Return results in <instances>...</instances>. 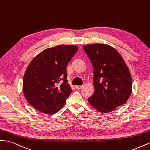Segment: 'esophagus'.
I'll return each mask as SVG.
<instances>
[{
    "label": "esophagus",
    "mask_w": 150,
    "mask_h": 150,
    "mask_svg": "<svg viewBox=\"0 0 150 150\" xmlns=\"http://www.w3.org/2000/svg\"><path fill=\"white\" fill-rule=\"evenodd\" d=\"M83 86H75L76 90H81V89L83 88Z\"/></svg>",
    "instance_id": "1"
}]
</instances>
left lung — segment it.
Returning a JSON list of instances; mask_svg holds the SVG:
<instances>
[{"instance_id": "obj_1", "label": "left lung", "mask_w": 150, "mask_h": 150, "mask_svg": "<svg viewBox=\"0 0 150 150\" xmlns=\"http://www.w3.org/2000/svg\"><path fill=\"white\" fill-rule=\"evenodd\" d=\"M93 67L94 93L88 98L93 107L102 113L125 103L132 91L131 74L119 52L103 44L83 46Z\"/></svg>"}]
</instances>
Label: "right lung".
Segmentation results:
<instances>
[{
  "label": "right lung",
  "instance_id": "add662e5",
  "mask_svg": "<svg viewBox=\"0 0 150 150\" xmlns=\"http://www.w3.org/2000/svg\"><path fill=\"white\" fill-rule=\"evenodd\" d=\"M78 50L74 45H59L39 54L27 67L23 91L36 110L54 114L66 103L72 89L67 80L66 67Z\"/></svg>",
  "mask_w": 150,
  "mask_h": 150
}]
</instances>
